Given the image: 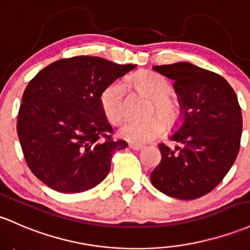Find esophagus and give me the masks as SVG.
Wrapping results in <instances>:
<instances>
[{"mask_svg": "<svg viewBox=\"0 0 250 250\" xmlns=\"http://www.w3.org/2000/svg\"><path fill=\"white\" fill-rule=\"evenodd\" d=\"M129 148L133 150H140L144 148V146H142V145H138V144H129Z\"/></svg>", "mask_w": 250, "mask_h": 250, "instance_id": "34e87169", "label": "esophagus"}]
</instances>
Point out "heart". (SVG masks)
<instances>
[{"instance_id":"b5f03b06","label":"heart","mask_w":250,"mask_h":250,"mask_svg":"<svg viewBox=\"0 0 250 250\" xmlns=\"http://www.w3.org/2000/svg\"><path fill=\"white\" fill-rule=\"evenodd\" d=\"M127 82L136 87L141 94L152 98L156 110L166 120H172L177 112V105L168 98L171 85L163 76L154 72H142L128 77ZM102 110L109 122L119 123L125 116V85L123 82H112L100 97ZM161 116H153L148 120L127 121L121 125V138L133 144H146L152 141L165 130V121Z\"/></svg>"}]
</instances>
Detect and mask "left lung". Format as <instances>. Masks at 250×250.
Returning a JSON list of instances; mask_svg holds the SVG:
<instances>
[{
    "label": "left lung",
    "instance_id": "1",
    "mask_svg": "<svg viewBox=\"0 0 250 250\" xmlns=\"http://www.w3.org/2000/svg\"><path fill=\"white\" fill-rule=\"evenodd\" d=\"M153 70L174 82L182 121L169 136L178 146L159 145L161 161L150 180L169 197L199 198L222 182L240 150L242 112L237 96L223 77L190 62Z\"/></svg>",
    "mask_w": 250,
    "mask_h": 250
}]
</instances>
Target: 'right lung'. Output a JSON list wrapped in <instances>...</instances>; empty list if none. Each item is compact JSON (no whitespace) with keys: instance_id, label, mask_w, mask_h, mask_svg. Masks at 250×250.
Instances as JSON below:
<instances>
[{"instance_id":"1","label":"right lung","mask_w":250,"mask_h":250,"mask_svg":"<svg viewBox=\"0 0 250 250\" xmlns=\"http://www.w3.org/2000/svg\"><path fill=\"white\" fill-rule=\"evenodd\" d=\"M135 67L79 56L52 62L29 82L16 129L38 179L58 192L76 193L108 175L112 154L127 142L111 139L100 97L104 87Z\"/></svg>"}]
</instances>
